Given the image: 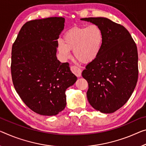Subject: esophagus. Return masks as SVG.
I'll return each mask as SVG.
<instances>
[{"mask_svg":"<svg viewBox=\"0 0 146 146\" xmlns=\"http://www.w3.org/2000/svg\"><path fill=\"white\" fill-rule=\"evenodd\" d=\"M71 71L74 74L77 76V77H80L82 76V70L80 68H78V66H72L70 67Z\"/></svg>","mask_w":146,"mask_h":146,"instance_id":"1","label":"esophagus"}]
</instances>
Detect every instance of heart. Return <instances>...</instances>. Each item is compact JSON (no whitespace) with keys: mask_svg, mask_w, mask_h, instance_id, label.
<instances>
[{"mask_svg":"<svg viewBox=\"0 0 146 146\" xmlns=\"http://www.w3.org/2000/svg\"><path fill=\"white\" fill-rule=\"evenodd\" d=\"M104 36L99 27H74L64 35L63 39L58 43V51L64 59L70 56V50L76 59L84 63L93 61L101 52Z\"/></svg>","mask_w":146,"mask_h":146,"instance_id":"obj_1","label":"heart"}]
</instances>
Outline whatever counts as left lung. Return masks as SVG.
Instances as JSON below:
<instances>
[{"label": "left lung", "instance_id": "left-lung-1", "mask_svg": "<svg viewBox=\"0 0 146 146\" xmlns=\"http://www.w3.org/2000/svg\"><path fill=\"white\" fill-rule=\"evenodd\" d=\"M101 29V52L82 72L88 82L87 99L102 113H111L126 103L133 94L138 76V51L129 31L106 17L81 19Z\"/></svg>", "mask_w": 146, "mask_h": 146}]
</instances>
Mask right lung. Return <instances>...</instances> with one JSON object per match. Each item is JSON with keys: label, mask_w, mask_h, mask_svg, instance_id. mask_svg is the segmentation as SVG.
Segmentation results:
<instances>
[{"label": "right lung", "mask_w": 146, "mask_h": 146, "mask_svg": "<svg viewBox=\"0 0 146 146\" xmlns=\"http://www.w3.org/2000/svg\"><path fill=\"white\" fill-rule=\"evenodd\" d=\"M64 23L60 17L27 22L12 46L15 89L25 104L40 115H55L63 110L66 89L77 80L68 62L61 63L56 56Z\"/></svg>", "instance_id": "1"}]
</instances>
